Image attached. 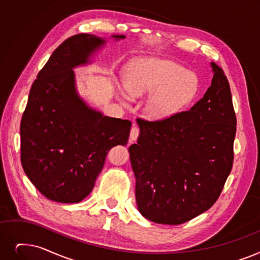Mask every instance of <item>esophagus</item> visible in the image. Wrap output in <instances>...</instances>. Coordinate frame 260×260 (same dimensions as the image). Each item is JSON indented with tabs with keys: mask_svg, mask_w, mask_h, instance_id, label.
Segmentation results:
<instances>
[{
	"mask_svg": "<svg viewBox=\"0 0 260 260\" xmlns=\"http://www.w3.org/2000/svg\"><path fill=\"white\" fill-rule=\"evenodd\" d=\"M138 136H139V128H138L137 126H134V127L131 129V135H129L131 140H132V141L137 140Z\"/></svg>",
	"mask_w": 260,
	"mask_h": 260,
	"instance_id": "obj_1",
	"label": "esophagus"
}]
</instances>
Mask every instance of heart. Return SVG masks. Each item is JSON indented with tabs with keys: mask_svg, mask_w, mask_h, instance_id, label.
<instances>
[{
	"mask_svg": "<svg viewBox=\"0 0 260 260\" xmlns=\"http://www.w3.org/2000/svg\"><path fill=\"white\" fill-rule=\"evenodd\" d=\"M198 88L194 74L170 60L143 58L126 74L125 87H119V94L125 103L132 98L150 95L146 114L154 120H167L193 99Z\"/></svg>",
	"mask_w": 260,
	"mask_h": 260,
	"instance_id": "1",
	"label": "heart"
}]
</instances>
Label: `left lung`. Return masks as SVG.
Wrapping results in <instances>:
<instances>
[{
    "mask_svg": "<svg viewBox=\"0 0 260 260\" xmlns=\"http://www.w3.org/2000/svg\"><path fill=\"white\" fill-rule=\"evenodd\" d=\"M206 93L188 111L167 120H140L128 148L139 212L158 224L177 225L218 200L234 160L236 115L223 70L210 62Z\"/></svg>",
    "mask_w": 260,
    "mask_h": 260,
    "instance_id": "1",
    "label": "left lung"
}]
</instances>
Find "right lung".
<instances>
[{
  "mask_svg": "<svg viewBox=\"0 0 260 260\" xmlns=\"http://www.w3.org/2000/svg\"><path fill=\"white\" fill-rule=\"evenodd\" d=\"M116 41L124 35H111ZM106 39L78 34L56 49L34 82L21 120V162L47 199L78 203L91 192L108 151L128 141L132 122L104 116L76 88L74 69L91 63Z\"/></svg>",
  "mask_w": 260,
  "mask_h": 260,
  "instance_id": "1",
  "label": "right lung"
}]
</instances>
